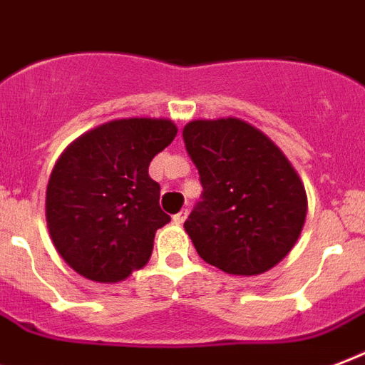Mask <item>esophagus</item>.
Segmentation results:
<instances>
[{
    "mask_svg": "<svg viewBox=\"0 0 365 365\" xmlns=\"http://www.w3.org/2000/svg\"><path fill=\"white\" fill-rule=\"evenodd\" d=\"M186 217H188V209H182V211H179L177 215H173V221L177 222V225H182V222L186 221Z\"/></svg>",
    "mask_w": 365,
    "mask_h": 365,
    "instance_id": "obj_1",
    "label": "esophagus"
}]
</instances>
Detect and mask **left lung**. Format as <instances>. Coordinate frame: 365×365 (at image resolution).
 Masks as SVG:
<instances>
[{
  "instance_id": "1",
  "label": "left lung",
  "mask_w": 365,
  "mask_h": 365,
  "mask_svg": "<svg viewBox=\"0 0 365 365\" xmlns=\"http://www.w3.org/2000/svg\"><path fill=\"white\" fill-rule=\"evenodd\" d=\"M182 138L203 186L185 222L197 255L238 276L276 267L301 236L309 207L284 152L238 118L190 121Z\"/></svg>"
}]
</instances>
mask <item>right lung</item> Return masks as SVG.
<instances>
[{
    "label": "right lung",
    "instance_id": "add662e5",
    "mask_svg": "<svg viewBox=\"0 0 365 365\" xmlns=\"http://www.w3.org/2000/svg\"><path fill=\"white\" fill-rule=\"evenodd\" d=\"M175 137L171 120L127 118L95 127L62 152L47 185L45 219L76 272L115 284L148 262L156 230L171 221L148 165Z\"/></svg>",
    "mask_w": 365,
    "mask_h": 365
}]
</instances>
